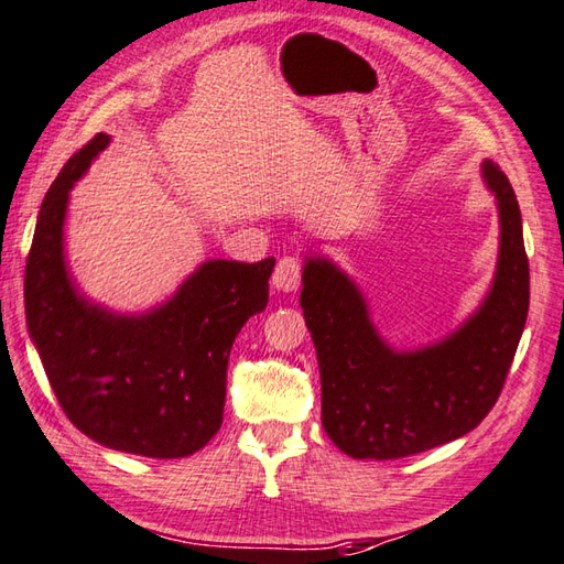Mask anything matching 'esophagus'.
<instances>
[{"instance_id": "34e87169", "label": "esophagus", "mask_w": 564, "mask_h": 564, "mask_svg": "<svg viewBox=\"0 0 564 564\" xmlns=\"http://www.w3.org/2000/svg\"><path fill=\"white\" fill-rule=\"evenodd\" d=\"M302 284V268L300 262H296L294 258H282L278 262V268H274V274H272V286L282 294H292L300 290Z\"/></svg>"}]
</instances>
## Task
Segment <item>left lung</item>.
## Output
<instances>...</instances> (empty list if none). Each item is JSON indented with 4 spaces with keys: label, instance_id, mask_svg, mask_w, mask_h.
<instances>
[{
    "label": "left lung",
    "instance_id": "obj_1",
    "mask_svg": "<svg viewBox=\"0 0 564 564\" xmlns=\"http://www.w3.org/2000/svg\"><path fill=\"white\" fill-rule=\"evenodd\" d=\"M484 186L498 210L491 286L464 322L432 344L395 348L370 316L346 270L310 250L302 264V312L322 376V424L354 459H402L469 434L496 405L523 334L530 274L513 186L491 159Z\"/></svg>",
    "mask_w": 564,
    "mask_h": 564
}]
</instances>
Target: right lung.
I'll list each match as a JSON object with an SVG mask.
<instances>
[{
	"instance_id": "add662e5",
	"label": "right lung",
	"mask_w": 564,
	"mask_h": 564,
	"mask_svg": "<svg viewBox=\"0 0 564 564\" xmlns=\"http://www.w3.org/2000/svg\"><path fill=\"white\" fill-rule=\"evenodd\" d=\"M112 137L73 154L41 204L24 304L31 344L63 412L102 447L178 459L220 430L232 341L268 306L274 258L206 260L172 296L115 312L80 290L66 258L70 191Z\"/></svg>"
}]
</instances>
